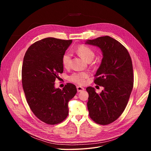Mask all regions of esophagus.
<instances>
[{
	"label": "esophagus",
	"mask_w": 151,
	"mask_h": 151,
	"mask_svg": "<svg viewBox=\"0 0 151 151\" xmlns=\"http://www.w3.org/2000/svg\"><path fill=\"white\" fill-rule=\"evenodd\" d=\"M76 88H77L78 92H81L85 90L83 87H81V86H77Z\"/></svg>",
	"instance_id": "1"
}]
</instances>
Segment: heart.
<instances>
[{"mask_svg":"<svg viewBox=\"0 0 151 151\" xmlns=\"http://www.w3.org/2000/svg\"><path fill=\"white\" fill-rule=\"evenodd\" d=\"M76 52L82 57L85 61H91L95 56L94 51L85 45H80L76 48ZM71 54L70 52H66L63 54L61 58L62 64L64 68H68L70 65L71 61ZM89 76V73L86 72H75L72 73L70 77V81L75 82L79 85L84 84Z\"/></svg>","mask_w":151,"mask_h":151,"instance_id":"obj_1","label":"heart"}]
</instances>
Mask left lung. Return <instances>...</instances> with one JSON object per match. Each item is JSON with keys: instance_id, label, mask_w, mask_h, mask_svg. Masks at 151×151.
<instances>
[{"instance_id": "8db88e82", "label": "left lung", "mask_w": 151, "mask_h": 151, "mask_svg": "<svg viewBox=\"0 0 151 151\" xmlns=\"http://www.w3.org/2000/svg\"><path fill=\"white\" fill-rule=\"evenodd\" d=\"M85 44L98 47L103 53L94 83L104 89L99 94L91 87L86 88L89 94V115L97 124H109L122 114L132 93L134 82L132 58L120 42L108 36L88 40Z\"/></svg>"}]
</instances>
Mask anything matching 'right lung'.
Segmentation results:
<instances>
[{"label": "right lung", "instance_id": "1", "mask_svg": "<svg viewBox=\"0 0 151 151\" xmlns=\"http://www.w3.org/2000/svg\"><path fill=\"white\" fill-rule=\"evenodd\" d=\"M72 42L43 39L32 44L24 57L21 74L27 102L34 115L47 124H57L67 118L68 103L77 93L70 83L63 90L54 87L58 73L63 72L62 56Z\"/></svg>", "mask_w": 151, "mask_h": 151}]
</instances>
